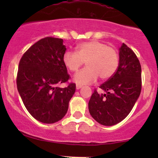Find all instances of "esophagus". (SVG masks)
Instances as JSON below:
<instances>
[{
    "instance_id": "1",
    "label": "esophagus",
    "mask_w": 158,
    "mask_h": 158,
    "mask_svg": "<svg viewBox=\"0 0 158 158\" xmlns=\"http://www.w3.org/2000/svg\"><path fill=\"white\" fill-rule=\"evenodd\" d=\"M81 87H82V85H80V84H77V85H76V88H77V90L80 89Z\"/></svg>"
}]
</instances>
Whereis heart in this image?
Masks as SVG:
<instances>
[{
  "label": "heart",
  "mask_w": 158,
  "mask_h": 158,
  "mask_svg": "<svg viewBox=\"0 0 158 158\" xmlns=\"http://www.w3.org/2000/svg\"><path fill=\"white\" fill-rule=\"evenodd\" d=\"M87 67L78 72L74 79L79 84H89L97 79H109L117 71L119 56L112 47L93 40L77 45L76 52L67 51L63 62L71 72H77L85 63Z\"/></svg>",
  "instance_id": "heart-1"
}]
</instances>
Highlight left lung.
Wrapping results in <instances>:
<instances>
[{
    "label": "left lung",
    "mask_w": 158,
    "mask_h": 158,
    "mask_svg": "<svg viewBox=\"0 0 158 158\" xmlns=\"http://www.w3.org/2000/svg\"><path fill=\"white\" fill-rule=\"evenodd\" d=\"M119 55L117 71L99 86L106 93L95 89L88 102L90 115L103 126H114L126 118L142 88L141 65L136 54L123 43Z\"/></svg>",
    "instance_id": "left-lung-1"
}]
</instances>
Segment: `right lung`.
<instances>
[{
    "label": "right lung",
    "mask_w": 158,
    "mask_h": 158,
    "mask_svg": "<svg viewBox=\"0 0 158 158\" xmlns=\"http://www.w3.org/2000/svg\"><path fill=\"white\" fill-rule=\"evenodd\" d=\"M65 51L63 39L46 37L32 45L19 61L18 90L27 110L39 122L50 124L62 119L75 93V83L58 86L70 79L63 62Z\"/></svg>",
    "instance_id": "add662e5"
}]
</instances>
